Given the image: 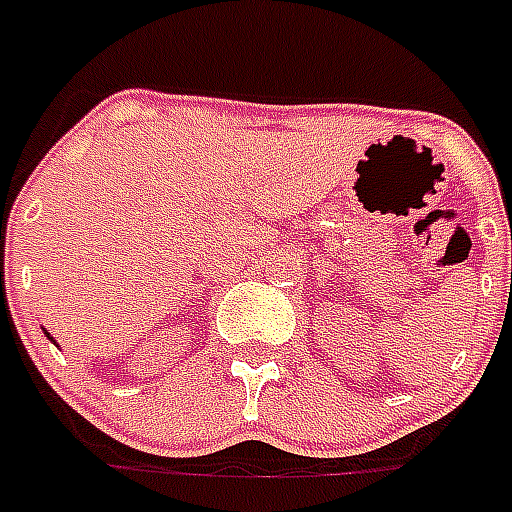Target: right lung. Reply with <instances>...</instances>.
<instances>
[{
    "instance_id": "right-lung-1",
    "label": "right lung",
    "mask_w": 512,
    "mask_h": 512,
    "mask_svg": "<svg viewBox=\"0 0 512 512\" xmlns=\"http://www.w3.org/2000/svg\"><path fill=\"white\" fill-rule=\"evenodd\" d=\"M47 338H49V333H47Z\"/></svg>"
}]
</instances>
